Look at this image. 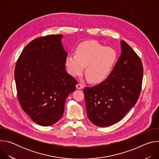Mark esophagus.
<instances>
[{
  "label": "esophagus",
  "mask_w": 159,
  "mask_h": 159,
  "mask_svg": "<svg viewBox=\"0 0 159 159\" xmlns=\"http://www.w3.org/2000/svg\"><path fill=\"white\" fill-rule=\"evenodd\" d=\"M76 87H77V89H82V88L84 87V86H83V85H82L81 83H79V84H77Z\"/></svg>",
  "instance_id": "obj_1"
}]
</instances>
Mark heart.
Segmentation results:
<instances>
[{
	"instance_id": "1",
	"label": "heart",
	"mask_w": 159,
	"mask_h": 159,
	"mask_svg": "<svg viewBox=\"0 0 159 159\" xmlns=\"http://www.w3.org/2000/svg\"><path fill=\"white\" fill-rule=\"evenodd\" d=\"M116 57V52L112 48L95 41H87L79 44L75 55L66 57L65 63L68 72L74 77L80 75L85 66V73L89 80L98 83L107 77Z\"/></svg>"
}]
</instances>
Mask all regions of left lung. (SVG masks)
I'll return each mask as SVG.
<instances>
[{
  "instance_id": "obj_1",
  "label": "left lung",
  "mask_w": 159,
  "mask_h": 159,
  "mask_svg": "<svg viewBox=\"0 0 159 159\" xmlns=\"http://www.w3.org/2000/svg\"><path fill=\"white\" fill-rule=\"evenodd\" d=\"M121 44V55L107 79L84 89L87 117L98 126L121 120L137 103L142 90V60L125 41Z\"/></svg>"
}]
</instances>
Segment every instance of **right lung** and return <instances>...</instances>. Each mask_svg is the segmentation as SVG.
<instances>
[{
	"label": "right lung",
	"instance_id": "add662e5",
	"mask_svg": "<svg viewBox=\"0 0 159 159\" xmlns=\"http://www.w3.org/2000/svg\"><path fill=\"white\" fill-rule=\"evenodd\" d=\"M61 34L35 38L22 51L15 66L19 102L36 124L50 126L63 116L65 102L77 81L65 69Z\"/></svg>",
	"mask_w": 159,
	"mask_h": 159
}]
</instances>
